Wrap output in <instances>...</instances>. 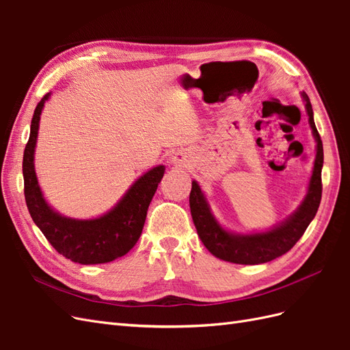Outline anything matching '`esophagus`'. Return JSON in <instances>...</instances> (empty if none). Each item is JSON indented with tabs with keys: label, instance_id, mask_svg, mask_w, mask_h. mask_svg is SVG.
Listing matches in <instances>:
<instances>
[{
	"label": "esophagus",
	"instance_id": "esophagus-1",
	"mask_svg": "<svg viewBox=\"0 0 350 350\" xmlns=\"http://www.w3.org/2000/svg\"><path fill=\"white\" fill-rule=\"evenodd\" d=\"M191 161H193L191 154L187 153V152L179 150V152H176V153L172 156L171 163H172L174 166H176V167H188L189 163H191Z\"/></svg>",
	"mask_w": 350,
	"mask_h": 350
}]
</instances>
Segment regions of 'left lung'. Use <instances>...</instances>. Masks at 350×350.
I'll return each instance as SVG.
<instances>
[{"mask_svg": "<svg viewBox=\"0 0 350 350\" xmlns=\"http://www.w3.org/2000/svg\"><path fill=\"white\" fill-rule=\"evenodd\" d=\"M301 96L306 113H308V122L317 144V153L308 189H306V194L301 201V204L291 216L266 230H256L250 232V234L232 232L219 224V220L215 217L213 211L210 208L206 194L201 191L198 183L193 181L191 193H189V208H191L193 221L201 242L204 243V247L215 257L229 262L245 264V266L269 262L288 252L299 241L306 228H308L315 217L323 191V142L319 131L315 129L310 98L306 96V93H301Z\"/></svg>", "mask_w": 350, "mask_h": 350, "instance_id": "obj_1", "label": "left lung"}]
</instances>
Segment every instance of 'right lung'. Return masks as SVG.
Masks as SVG:
<instances>
[{"label": "right lung", "instance_id": "add662e5", "mask_svg": "<svg viewBox=\"0 0 350 350\" xmlns=\"http://www.w3.org/2000/svg\"><path fill=\"white\" fill-rule=\"evenodd\" d=\"M51 92L40 99L30 124L23 154L25 198L35 225L59 254L79 264H103L125 256L139 241L150 201L162 181L165 166L157 165L137 178L107 213L93 219H72L52 208L39 187L35 149L39 121Z\"/></svg>", "mask_w": 350, "mask_h": 350}]
</instances>
